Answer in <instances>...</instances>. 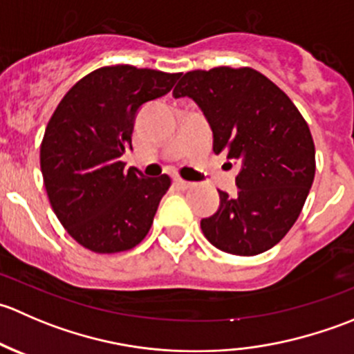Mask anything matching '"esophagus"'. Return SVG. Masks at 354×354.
<instances>
[{"label":"esophagus","mask_w":354,"mask_h":354,"mask_svg":"<svg viewBox=\"0 0 354 354\" xmlns=\"http://www.w3.org/2000/svg\"><path fill=\"white\" fill-rule=\"evenodd\" d=\"M174 185H176V187L180 188V190H188V188L194 187V183H190V181L181 180V178H176V180H174Z\"/></svg>","instance_id":"34e87169"}]
</instances>
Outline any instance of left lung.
I'll return each instance as SVG.
<instances>
[{"label": "left lung", "mask_w": 354, "mask_h": 354, "mask_svg": "<svg viewBox=\"0 0 354 354\" xmlns=\"http://www.w3.org/2000/svg\"><path fill=\"white\" fill-rule=\"evenodd\" d=\"M173 95L197 102L212 128L214 152L240 166L238 195L219 192L217 212L200 221L205 238L241 257L272 248L298 219L315 176L305 118L274 82L248 66L188 71Z\"/></svg>", "instance_id": "left-lung-1"}]
</instances>
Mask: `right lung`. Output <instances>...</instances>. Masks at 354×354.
Returning a JSON list of instances; mask_svg holds the SVG:
<instances>
[{"label": "right lung", "mask_w": 354, "mask_h": 354, "mask_svg": "<svg viewBox=\"0 0 354 354\" xmlns=\"http://www.w3.org/2000/svg\"><path fill=\"white\" fill-rule=\"evenodd\" d=\"M181 73L102 66L77 82L53 113L41 171L53 210L71 238L95 253H118L147 236L171 178L124 169L121 156L142 104L162 97Z\"/></svg>", "instance_id": "add662e5"}]
</instances>
